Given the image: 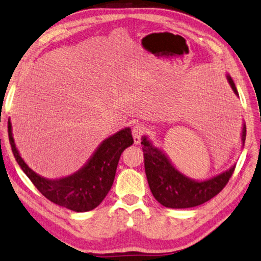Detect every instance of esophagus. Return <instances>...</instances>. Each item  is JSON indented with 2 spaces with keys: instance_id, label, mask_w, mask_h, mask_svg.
Segmentation results:
<instances>
[{
  "instance_id": "esophagus-1",
  "label": "esophagus",
  "mask_w": 261,
  "mask_h": 261,
  "mask_svg": "<svg viewBox=\"0 0 261 261\" xmlns=\"http://www.w3.org/2000/svg\"><path fill=\"white\" fill-rule=\"evenodd\" d=\"M144 134H145L144 125L136 124V125H134V127H132V137H134V141H135L136 145L140 144L141 137Z\"/></svg>"
}]
</instances>
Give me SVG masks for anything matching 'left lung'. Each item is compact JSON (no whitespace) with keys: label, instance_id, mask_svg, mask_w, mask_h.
<instances>
[{"label":"left lung","instance_id":"8db88e82","mask_svg":"<svg viewBox=\"0 0 261 261\" xmlns=\"http://www.w3.org/2000/svg\"><path fill=\"white\" fill-rule=\"evenodd\" d=\"M227 79L234 93L239 96L231 76H227ZM246 136L247 129L244 125L242 131L243 144ZM141 145L144 151L145 171L150 191L156 200L167 208H190L211 200L227 185L236 170V166H232L228 171L211 180L197 182L176 171L167 157L152 146L146 137L142 138Z\"/></svg>","mask_w":261,"mask_h":261}]
</instances>
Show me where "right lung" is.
Returning <instances> with one entry per match:
<instances>
[{"mask_svg":"<svg viewBox=\"0 0 261 261\" xmlns=\"http://www.w3.org/2000/svg\"><path fill=\"white\" fill-rule=\"evenodd\" d=\"M8 132L15 161L38 191L56 205L78 213L89 212L104 200L113 185L121 154L134 144L131 129L126 127L103 141L87 165L79 172L59 180H47L30 170L20 157L14 145L10 121Z\"/></svg>","mask_w":261,"mask_h":261,"instance_id":"right-lung-1","label":"right lung"}]
</instances>
